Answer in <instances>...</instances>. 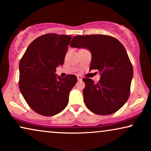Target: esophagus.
I'll use <instances>...</instances> for the list:
<instances>
[{
	"label": "esophagus",
	"instance_id": "34e87169",
	"mask_svg": "<svg viewBox=\"0 0 151 151\" xmlns=\"http://www.w3.org/2000/svg\"><path fill=\"white\" fill-rule=\"evenodd\" d=\"M77 79H78V81H81V80H82V77H81V76L77 75Z\"/></svg>",
	"mask_w": 151,
	"mask_h": 151
}]
</instances>
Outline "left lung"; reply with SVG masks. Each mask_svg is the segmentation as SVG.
<instances>
[{"label":"left lung","instance_id":"8db88e82","mask_svg":"<svg viewBox=\"0 0 151 151\" xmlns=\"http://www.w3.org/2000/svg\"><path fill=\"white\" fill-rule=\"evenodd\" d=\"M70 46L86 48L91 52L90 70H98L100 80L84 78L83 99L94 113L108 115L119 110L130 95L133 69L124 45L115 38L107 35L76 36Z\"/></svg>","mask_w":151,"mask_h":151}]
</instances>
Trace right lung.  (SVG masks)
<instances>
[{
    "instance_id": "add662e5",
    "label": "right lung",
    "mask_w": 151,
    "mask_h": 151,
    "mask_svg": "<svg viewBox=\"0 0 151 151\" xmlns=\"http://www.w3.org/2000/svg\"><path fill=\"white\" fill-rule=\"evenodd\" d=\"M72 37L46 34L28 46L19 63V88L34 111L54 116L65 109L70 92L77 82L74 74L61 78L56 68L63 65Z\"/></svg>"
}]
</instances>
